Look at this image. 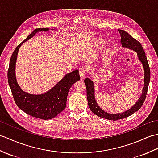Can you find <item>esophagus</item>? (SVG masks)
I'll return each mask as SVG.
<instances>
[{
	"label": "esophagus",
	"instance_id": "obj_1",
	"mask_svg": "<svg viewBox=\"0 0 158 158\" xmlns=\"http://www.w3.org/2000/svg\"><path fill=\"white\" fill-rule=\"evenodd\" d=\"M79 73L81 78H84L86 75V70L85 68H83V67H81V68L79 69Z\"/></svg>",
	"mask_w": 158,
	"mask_h": 158
}]
</instances>
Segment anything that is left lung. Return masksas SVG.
Returning <instances> with one entry per match:
<instances>
[{
    "instance_id": "left-lung-1",
    "label": "left lung",
    "mask_w": 158,
    "mask_h": 158,
    "mask_svg": "<svg viewBox=\"0 0 158 158\" xmlns=\"http://www.w3.org/2000/svg\"><path fill=\"white\" fill-rule=\"evenodd\" d=\"M118 31L121 35V40H122L121 43H122V46L136 52L139 60L143 63L144 70H145V86H144L143 89V94L132 108L122 113H117L113 115V114H110L104 111L102 109L100 108V106L96 103L95 100L94 89V83L89 78H86L84 80L87 90V98H88V102L90 110L97 116L111 121H116L126 118V117L132 115L134 113H135L141 108L146 98L150 81V68L148 62H147V58L145 51H144L141 44L125 31L118 30Z\"/></svg>"
}]
</instances>
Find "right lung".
Instances as JSON below:
<instances>
[{"mask_svg": "<svg viewBox=\"0 0 158 158\" xmlns=\"http://www.w3.org/2000/svg\"><path fill=\"white\" fill-rule=\"evenodd\" d=\"M48 28L35 29L24 41L16 47L10 59L7 71L8 82L14 101L19 108L32 117L41 119H50L62 112L66 106V98L70 88L80 79L79 70L66 76L49 91L41 95H32L23 92L16 81L15 66L19 47L23 43L32 37L39 31H47Z\"/></svg>", "mask_w": 158, "mask_h": 158, "instance_id": "1", "label": "right lung"}]
</instances>
